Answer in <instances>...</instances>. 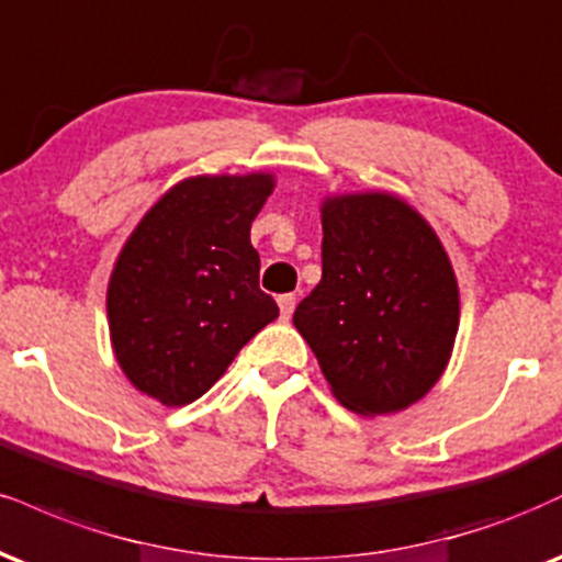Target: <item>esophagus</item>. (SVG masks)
<instances>
[{
  "instance_id": "34e87169",
  "label": "esophagus",
  "mask_w": 562,
  "mask_h": 562,
  "mask_svg": "<svg viewBox=\"0 0 562 562\" xmlns=\"http://www.w3.org/2000/svg\"><path fill=\"white\" fill-rule=\"evenodd\" d=\"M277 303H280L282 319H290V316H293V308H295V303H299V299H295L293 293H285V295H280V299H277Z\"/></svg>"
}]
</instances>
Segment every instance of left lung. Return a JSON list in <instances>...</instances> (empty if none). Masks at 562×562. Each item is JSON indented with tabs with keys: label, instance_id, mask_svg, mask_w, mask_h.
I'll use <instances>...</instances> for the list:
<instances>
[{
	"label": "left lung",
	"instance_id": "8db88e82",
	"mask_svg": "<svg viewBox=\"0 0 562 562\" xmlns=\"http://www.w3.org/2000/svg\"><path fill=\"white\" fill-rule=\"evenodd\" d=\"M322 229V282L295 308V329L346 408H408L435 387L456 342L448 254L435 229L387 193L324 201Z\"/></svg>",
	"mask_w": 562,
	"mask_h": 562
}]
</instances>
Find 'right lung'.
<instances>
[{
	"mask_svg": "<svg viewBox=\"0 0 562 562\" xmlns=\"http://www.w3.org/2000/svg\"><path fill=\"white\" fill-rule=\"evenodd\" d=\"M272 188L269 175L182 180L127 238L106 290L112 346L127 380L159 403L199 401L280 316L251 246Z\"/></svg>",
	"mask_w": 562,
	"mask_h": 562,
	"instance_id": "obj_1",
	"label": "right lung"
}]
</instances>
